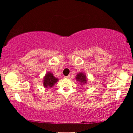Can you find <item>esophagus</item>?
Wrapping results in <instances>:
<instances>
[{"label":"esophagus","instance_id":"obj_1","mask_svg":"<svg viewBox=\"0 0 133 133\" xmlns=\"http://www.w3.org/2000/svg\"><path fill=\"white\" fill-rule=\"evenodd\" d=\"M70 75H69V76H65V78H70Z\"/></svg>","mask_w":133,"mask_h":133}]
</instances>
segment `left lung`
Wrapping results in <instances>:
<instances>
[{
    "mask_svg": "<svg viewBox=\"0 0 133 133\" xmlns=\"http://www.w3.org/2000/svg\"><path fill=\"white\" fill-rule=\"evenodd\" d=\"M76 81L80 83V85H83L87 83V77L85 73L83 71L78 72L76 76Z\"/></svg>",
    "mask_w": 133,
    "mask_h": 133,
    "instance_id": "left-lung-1",
    "label": "left lung"
}]
</instances>
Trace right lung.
Segmentation results:
<instances>
[{"label":"right lung","instance_id":"right-lung-1","mask_svg":"<svg viewBox=\"0 0 133 133\" xmlns=\"http://www.w3.org/2000/svg\"><path fill=\"white\" fill-rule=\"evenodd\" d=\"M58 78L53 76V74L50 71H48L44 76L43 80V85L44 88L49 89L53 87L56 83L58 82Z\"/></svg>","mask_w":133,"mask_h":133}]
</instances>
